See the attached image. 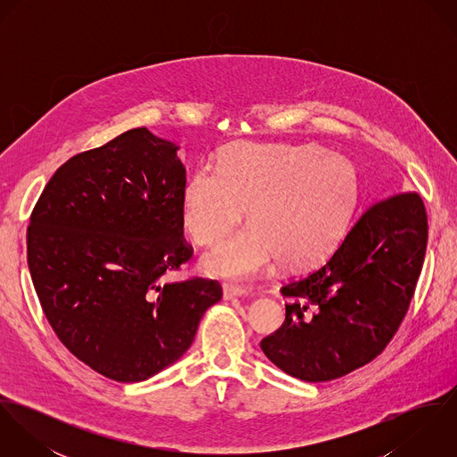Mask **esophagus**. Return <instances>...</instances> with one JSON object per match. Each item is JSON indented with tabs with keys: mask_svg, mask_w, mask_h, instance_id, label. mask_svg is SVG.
Segmentation results:
<instances>
[{
	"mask_svg": "<svg viewBox=\"0 0 457 457\" xmlns=\"http://www.w3.org/2000/svg\"><path fill=\"white\" fill-rule=\"evenodd\" d=\"M250 292L239 287H232V285H225L223 287V299H237V297H246Z\"/></svg>",
	"mask_w": 457,
	"mask_h": 457,
	"instance_id": "esophagus-1",
	"label": "esophagus"
}]
</instances>
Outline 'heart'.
Wrapping results in <instances>:
<instances>
[{"instance_id":"1","label":"heart","mask_w":457,"mask_h":457,"mask_svg":"<svg viewBox=\"0 0 457 457\" xmlns=\"http://www.w3.org/2000/svg\"><path fill=\"white\" fill-rule=\"evenodd\" d=\"M361 181L352 160L319 145L234 144L220 165L195 169L181 190L179 218L198 246L245 232L202 257L209 276L248 281L272 262L308 269L341 243L355 216Z\"/></svg>"}]
</instances>
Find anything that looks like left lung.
Returning <instances> with one entry per match:
<instances>
[{"instance_id": "left-lung-1", "label": "left lung", "mask_w": 457, "mask_h": 457, "mask_svg": "<svg viewBox=\"0 0 457 457\" xmlns=\"http://www.w3.org/2000/svg\"><path fill=\"white\" fill-rule=\"evenodd\" d=\"M428 245L417 194L371 205L337 250L281 294L285 322L261 341L265 357L304 382L339 378L384 352L410 306Z\"/></svg>"}]
</instances>
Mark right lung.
I'll return each instance as SVG.
<instances>
[{
    "mask_svg": "<svg viewBox=\"0 0 457 457\" xmlns=\"http://www.w3.org/2000/svg\"><path fill=\"white\" fill-rule=\"evenodd\" d=\"M179 145L147 129L75 154L51 178L28 227V267L66 348L116 382H142L179 361L212 279L165 283L190 261L179 218Z\"/></svg>",
    "mask_w": 457,
    "mask_h": 457,
    "instance_id": "add662e5",
    "label": "right lung"
}]
</instances>
